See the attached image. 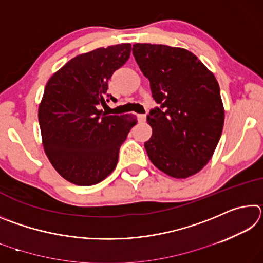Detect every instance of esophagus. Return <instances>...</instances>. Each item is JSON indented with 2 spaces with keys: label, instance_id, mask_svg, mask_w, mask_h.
<instances>
[{
  "label": "esophagus",
  "instance_id": "1",
  "mask_svg": "<svg viewBox=\"0 0 263 263\" xmlns=\"http://www.w3.org/2000/svg\"><path fill=\"white\" fill-rule=\"evenodd\" d=\"M138 119H139L140 123L146 122V115H139L138 116Z\"/></svg>",
  "mask_w": 263,
  "mask_h": 263
}]
</instances>
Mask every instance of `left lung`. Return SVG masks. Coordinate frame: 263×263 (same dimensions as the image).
<instances>
[{
  "label": "left lung",
  "mask_w": 263,
  "mask_h": 263,
  "mask_svg": "<svg viewBox=\"0 0 263 263\" xmlns=\"http://www.w3.org/2000/svg\"><path fill=\"white\" fill-rule=\"evenodd\" d=\"M132 51L160 104L147 115L151 162L174 179L197 174L212 158L224 126L215 75L185 48L137 43Z\"/></svg>",
  "instance_id": "1"
}]
</instances>
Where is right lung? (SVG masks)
I'll return each mask as SVG.
<instances>
[{
    "instance_id": "obj_1",
    "label": "right lung",
    "mask_w": 263,
    "mask_h": 263,
    "mask_svg": "<svg viewBox=\"0 0 263 263\" xmlns=\"http://www.w3.org/2000/svg\"><path fill=\"white\" fill-rule=\"evenodd\" d=\"M130 53V43L82 53L46 83L38 109L44 151L70 183L92 185L110 175L121 145L137 124L133 115L106 116L100 110V105H105L111 75L125 64Z\"/></svg>"
}]
</instances>
